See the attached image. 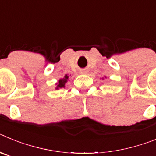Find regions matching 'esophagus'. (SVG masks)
<instances>
[{
  "instance_id": "1",
  "label": "esophagus",
  "mask_w": 156,
  "mask_h": 156,
  "mask_svg": "<svg viewBox=\"0 0 156 156\" xmlns=\"http://www.w3.org/2000/svg\"><path fill=\"white\" fill-rule=\"evenodd\" d=\"M88 72L87 71H81V73L82 74H87Z\"/></svg>"
}]
</instances>
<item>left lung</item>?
Instances as JSON below:
<instances>
[{"instance_id":"left-lung-1","label":"left lung","mask_w":156,"mask_h":156,"mask_svg":"<svg viewBox=\"0 0 156 156\" xmlns=\"http://www.w3.org/2000/svg\"><path fill=\"white\" fill-rule=\"evenodd\" d=\"M105 77H106V76H105ZM103 79H104V78H102V80H103Z\"/></svg>"}]
</instances>
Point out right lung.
<instances>
[{"mask_svg": "<svg viewBox=\"0 0 156 156\" xmlns=\"http://www.w3.org/2000/svg\"><path fill=\"white\" fill-rule=\"evenodd\" d=\"M68 80H69V76L67 75V74H66L63 78L59 80L55 83V86H56L55 90H58V89H60V88L65 87V85H66V83H67Z\"/></svg>", "mask_w": 156, "mask_h": 156, "instance_id": "obj_1", "label": "right lung"}]
</instances>
